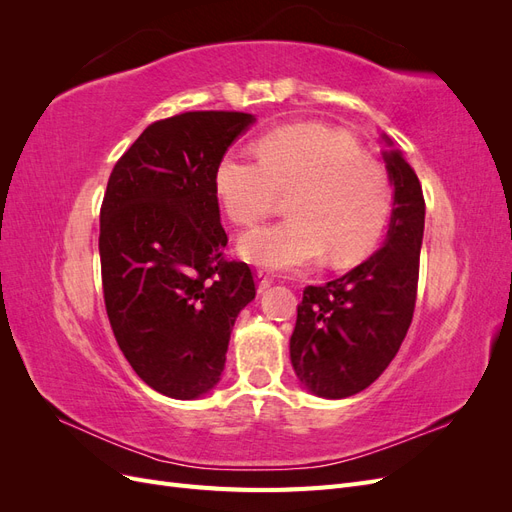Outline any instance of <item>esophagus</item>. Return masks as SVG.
<instances>
[{
	"mask_svg": "<svg viewBox=\"0 0 512 512\" xmlns=\"http://www.w3.org/2000/svg\"><path fill=\"white\" fill-rule=\"evenodd\" d=\"M256 280H258V292H265L273 284V277L265 269L256 271Z\"/></svg>",
	"mask_w": 512,
	"mask_h": 512,
	"instance_id": "esophagus-1",
	"label": "esophagus"
}]
</instances>
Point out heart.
<instances>
[{
	"mask_svg": "<svg viewBox=\"0 0 512 512\" xmlns=\"http://www.w3.org/2000/svg\"><path fill=\"white\" fill-rule=\"evenodd\" d=\"M258 158L226 153L215 168V196L232 224L256 226L290 196L286 222L256 228L239 254L258 267L294 271L327 256L331 267L363 258L391 213L384 168L344 132L292 123L258 138Z\"/></svg>",
	"mask_w": 512,
	"mask_h": 512,
	"instance_id": "b5f03b06",
	"label": "heart"
}]
</instances>
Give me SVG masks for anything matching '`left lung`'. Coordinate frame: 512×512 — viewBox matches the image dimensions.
<instances>
[{"instance_id": "left-lung-1", "label": "left lung", "mask_w": 512, "mask_h": 512, "mask_svg": "<svg viewBox=\"0 0 512 512\" xmlns=\"http://www.w3.org/2000/svg\"><path fill=\"white\" fill-rule=\"evenodd\" d=\"M384 160L395 185L384 245L337 280L307 286L297 307L290 361L318 397L342 399L367 389L395 359L412 322L425 198L399 151H386Z\"/></svg>"}]
</instances>
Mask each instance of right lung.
I'll list each match as a JSON object with an SVG mask.
<instances>
[{"instance_id": "1", "label": "right lung", "mask_w": 512, "mask_h": 512, "mask_svg": "<svg viewBox=\"0 0 512 512\" xmlns=\"http://www.w3.org/2000/svg\"><path fill=\"white\" fill-rule=\"evenodd\" d=\"M252 115L190 111L153 121L117 160L100 209L104 305L132 369L166 397L220 382L254 273L226 260L215 168Z\"/></svg>"}]
</instances>
